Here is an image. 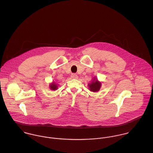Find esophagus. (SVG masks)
<instances>
[{"label":"esophagus","mask_w":153,"mask_h":153,"mask_svg":"<svg viewBox=\"0 0 153 153\" xmlns=\"http://www.w3.org/2000/svg\"><path fill=\"white\" fill-rule=\"evenodd\" d=\"M71 78H74V79H76V78H78V75H76L75 74H72Z\"/></svg>","instance_id":"1"}]
</instances>
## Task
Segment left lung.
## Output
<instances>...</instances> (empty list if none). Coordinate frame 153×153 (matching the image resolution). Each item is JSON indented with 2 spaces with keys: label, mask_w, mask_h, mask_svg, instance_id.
<instances>
[{
  "label": "left lung",
  "mask_w": 153,
  "mask_h": 153,
  "mask_svg": "<svg viewBox=\"0 0 153 153\" xmlns=\"http://www.w3.org/2000/svg\"><path fill=\"white\" fill-rule=\"evenodd\" d=\"M88 86H89L90 90L91 91L96 92L100 90V88L101 87V84H100V82L97 81V80L94 79L92 81V82L91 84H88Z\"/></svg>",
  "instance_id": "left-lung-1"
}]
</instances>
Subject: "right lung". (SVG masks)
I'll use <instances>...</instances> for the list:
<instances>
[{"mask_svg": "<svg viewBox=\"0 0 153 153\" xmlns=\"http://www.w3.org/2000/svg\"><path fill=\"white\" fill-rule=\"evenodd\" d=\"M50 87H51V90H56L57 88V85H56L55 83H52L51 84Z\"/></svg>", "mask_w": 153, "mask_h": 153, "instance_id": "obj_1", "label": "right lung"}]
</instances>
